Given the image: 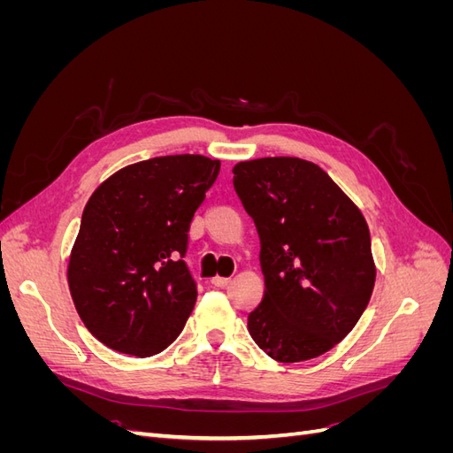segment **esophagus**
Segmentation results:
<instances>
[{"label":"esophagus","instance_id":"1","mask_svg":"<svg viewBox=\"0 0 453 453\" xmlns=\"http://www.w3.org/2000/svg\"><path fill=\"white\" fill-rule=\"evenodd\" d=\"M211 283H213L215 287H226V285L230 283V278H223V276H215V278L211 280Z\"/></svg>","mask_w":453,"mask_h":453}]
</instances>
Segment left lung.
Here are the masks:
<instances>
[{"instance_id": "8db88e82", "label": "left lung", "mask_w": 453, "mask_h": 453, "mask_svg": "<svg viewBox=\"0 0 453 453\" xmlns=\"http://www.w3.org/2000/svg\"><path fill=\"white\" fill-rule=\"evenodd\" d=\"M232 172L258 232L265 276L250 334L280 363L319 357L351 333L372 296L376 265L365 217L313 162L266 157Z\"/></svg>"}]
</instances>
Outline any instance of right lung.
Returning a JSON list of instances; mask_svg holds the SVG:
<instances>
[{
  "instance_id": "obj_1",
  "label": "right lung",
  "mask_w": 453,
  "mask_h": 453,
  "mask_svg": "<svg viewBox=\"0 0 453 453\" xmlns=\"http://www.w3.org/2000/svg\"><path fill=\"white\" fill-rule=\"evenodd\" d=\"M221 170L202 155L120 168L88 198L67 263L81 321L115 351L149 357L183 331L196 283L183 255L193 215Z\"/></svg>"
}]
</instances>
